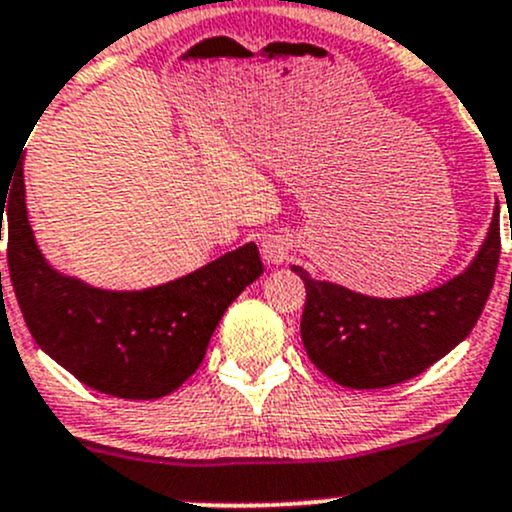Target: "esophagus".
Wrapping results in <instances>:
<instances>
[{"instance_id":"esophagus-1","label":"esophagus","mask_w":512,"mask_h":512,"mask_svg":"<svg viewBox=\"0 0 512 512\" xmlns=\"http://www.w3.org/2000/svg\"><path fill=\"white\" fill-rule=\"evenodd\" d=\"M289 252H292V242L282 235H272L262 240V257L270 265H282L289 260Z\"/></svg>"}]
</instances>
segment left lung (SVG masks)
I'll return each mask as SVG.
<instances>
[{
	"mask_svg": "<svg viewBox=\"0 0 512 512\" xmlns=\"http://www.w3.org/2000/svg\"><path fill=\"white\" fill-rule=\"evenodd\" d=\"M498 257L500 210L495 205L488 237L468 270L416 297H366L292 267L307 289L299 329L309 359L349 389H384L414 379L476 327L493 289Z\"/></svg>",
	"mask_w": 512,
	"mask_h": 512,
	"instance_id": "obj_1",
	"label": "left lung"
}]
</instances>
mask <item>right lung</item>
<instances>
[{"mask_svg":"<svg viewBox=\"0 0 512 512\" xmlns=\"http://www.w3.org/2000/svg\"><path fill=\"white\" fill-rule=\"evenodd\" d=\"M7 235L9 277L34 342L81 384L118 399H160L178 389L200 366L232 299L262 275L255 242L143 292H106L59 275L34 242L22 170Z\"/></svg>","mask_w":512,"mask_h":512,"instance_id":"1","label":"right lung"}]
</instances>
